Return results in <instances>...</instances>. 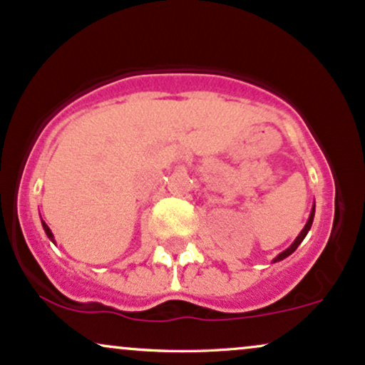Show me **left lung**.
Masks as SVG:
<instances>
[{
  "label": "left lung",
  "mask_w": 365,
  "mask_h": 365,
  "mask_svg": "<svg viewBox=\"0 0 365 365\" xmlns=\"http://www.w3.org/2000/svg\"><path fill=\"white\" fill-rule=\"evenodd\" d=\"M314 214H315V203H314V207H312V212H310V217H309V220H307L305 227L302 229V232H300V235H298V236H297V240L293 241V243H292V247H289V248H286L284 252H281L279 255H277L276 259H274L272 262H279V260H282V259H286V257H289V255H292V253L294 252V250L298 248V245H300L302 241H304V237L307 236V232H309V231H310V227H312V222H314Z\"/></svg>",
  "instance_id": "left-lung-1"
}]
</instances>
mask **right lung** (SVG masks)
I'll use <instances>...</instances> for the list:
<instances>
[{
	"mask_svg": "<svg viewBox=\"0 0 365 365\" xmlns=\"http://www.w3.org/2000/svg\"><path fill=\"white\" fill-rule=\"evenodd\" d=\"M43 229H44V232H46V235H48V237H50V240L53 241V243H55V237H53V232H51V229L46 226V222H43Z\"/></svg>",
	"mask_w": 365,
	"mask_h": 365,
	"instance_id": "1",
	"label": "right lung"
}]
</instances>
